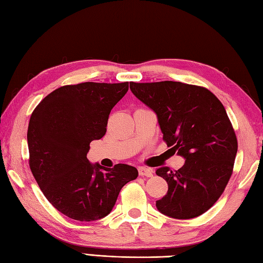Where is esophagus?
I'll use <instances>...</instances> for the list:
<instances>
[{
	"label": "esophagus",
	"instance_id": "obj_1",
	"mask_svg": "<svg viewBox=\"0 0 263 263\" xmlns=\"http://www.w3.org/2000/svg\"><path fill=\"white\" fill-rule=\"evenodd\" d=\"M139 172V175L140 176H147V177H152L154 172L152 168H146V167H139L138 168Z\"/></svg>",
	"mask_w": 263,
	"mask_h": 263
}]
</instances>
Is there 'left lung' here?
Returning <instances> with one entry per match:
<instances>
[{
	"label": "left lung",
	"mask_w": 263,
	"mask_h": 263,
	"mask_svg": "<svg viewBox=\"0 0 263 263\" xmlns=\"http://www.w3.org/2000/svg\"><path fill=\"white\" fill-rule=\"evenodd\" d=\"M130 89L157 114L167 146L185 159L177 171H156L168 184L156 206L176 219L202 215L224 192L237 153L236 135L225 107L206 88L183 82H131Z\"/></svg>",
	"instance_id": "left-lung-1"
}]
</instances>
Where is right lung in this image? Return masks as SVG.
I'll list each match as a JSON object with an SVG mask.
<instances>
[{"label":"right lung","instance_id":"1","mask_svg":"<svg viewBox=\"0 0 263 263\" xmlns=\"http://www.w3.org/2000/svg\"><path fill=\"white\" fill-rule=\"evenodd\" d=\"M128 82H82L55 89L33 109L28 126L29 166L46 199L79 221L107 216L121 189L136 180V167L105 168L87 158L91 141L106 133L111 108Z\"/></svg>","mask_w":263,"mask_h":263}]
</instances>
